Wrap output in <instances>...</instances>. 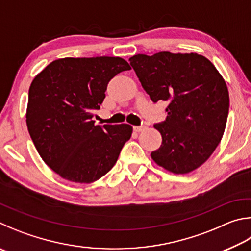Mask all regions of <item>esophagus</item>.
<instances>
[{"label":"esophagus","instance_id":"1","mask_svg":"<svg viewBox=\"0 0 251 251\" xmlns=\"http://www.w3.org/2000/svg\"><path fill=\"white\" fill-rule=\"evenodd\" d=\"M144 129H146V126H134V130L137 131V133H140Z\"/></svg>","mask_w":251,"mask_h":251}]
</instances>
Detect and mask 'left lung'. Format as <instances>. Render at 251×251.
<instances>
[{
	"label": "left lung",
	"instance_id": "1",
	"mask_svg": "<svg viewBox=\"0 0 251 251\" xmlns=\"http://www.w3.org/2000/svg\"><path fill=\"white\" fill-rule=\"evenodd\" d=\"M129 61L151 101L169 103L166 121L153 125L162 143L152 160L176 175L198 169L224 135L229 110L225 80L198 53H139Z\"/></svg>",
	"mask_w": 251,
	"mask_h": 251
}]
</instances>
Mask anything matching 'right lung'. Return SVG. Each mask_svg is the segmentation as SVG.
Segmentation results:
<instances>
[{
    "mask_svg": "<svg viewBox=\"0 0 251 251\" xmlns=\"http://www.w3.org/2000/svg\"><path fill=\"white\" fill-rule=\"evenodd\" d=\"M128 62L120 57L62 58L31 82L26 124L45 163L75 183H92L115 165L131 137L128 124L95 125L107 83Z\"/></svg>",
    "mask_w": 251,
    "mask_h": 251,
    "instance_id": "right-lung-1",
    "label": "right lung"
}]
</instances>
